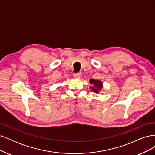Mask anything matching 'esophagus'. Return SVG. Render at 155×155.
<instances>
[{
  "label": "esophagus",
  "mask_w": 155,
  "mask_h": 155,
  "mask_svg": "<svg viewBox=\"0 0 155 155\" xmlns=\"http://www.w3.org/2000/svg\"><path fill=\"white\" fill-rule=\"evenodd\" d=\"M75 78H78L79 79L81 78L82 76V74L81 72H79V73H74V76H73Z\"/></svg>",
  "instance_id": "1"
}]
</instances>
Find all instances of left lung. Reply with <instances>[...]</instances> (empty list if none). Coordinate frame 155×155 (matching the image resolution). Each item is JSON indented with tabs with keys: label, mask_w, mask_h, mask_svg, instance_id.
<instances>
[{
	"label": "left lung",
	"mask_w": 155,
	"mask_h": 155,
	"mask_svg": "<svg viewBox=\"0 0 155 155\" xmlns=\"http://www.w3.org/2000/svg\"><path fill=\"white\" fill-rule=\"evenodd\" d=\"M90 83L93 84L94 87H91V90L94 92H98V91L102 88V83L99 80H95V79H90Z\"/></svg>",
	"instance_id": "obj_1"
}]
</instances>
